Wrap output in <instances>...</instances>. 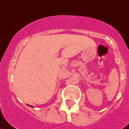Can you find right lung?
I'll use <instances>...</instances> for the list:
<instances>
[{"mask_svg":"<svg viewBox=\"0 0 129 129\" xmlns=\"http://www.w3.org/2000/svg\"><path fill=\"white\" fill-rule=\"evenodd\" d=\"M29 106H30V105H29ZM31 107H32V106H31Z\"/></svg>","mask_w":129,"mask_h":129,"instance_id":"1","label":"right lung"}]
</instances>
